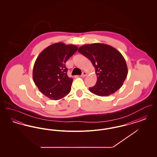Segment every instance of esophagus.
<instances>
[{
  "label": "esophagus",
  "instance_id": "34e87169",
  "mask_svg": "<svg viewBox=\"0 0 157 157\" xmlns=\"http://www.w3.org/2000/svg\"><path fill=\"white\" fill-rule=\"evenodd\" d=\"M86 75H87V73H86V72H83L82 75H81V77H85V76H86Z\"/></svg>",
  "mask_w": 157,
  "mask_h": 157
}]
</instances>
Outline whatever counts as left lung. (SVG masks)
Wrapping results in <instances>:
<instances>
[{
	"label": "left lung",
	"mask_w": 157,
	"mask_h": 157,
	"mask_svg": "<svg viewBox=\"0 0 157 157\" xmlns=\"http://www.w3.org/2000/svg\"><path fill=\"white\" fill-rule=\"evenodd\" d=\"M78 52L88 58L95 67L97 81L90 92L107 97L115 93L124 83L128 75L126 61L115 48L103 44L83 45Z\"/></svg>",
	"instance_id": "1"
}]
</instances>
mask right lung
<instances>
[{
	"label": "right lung",
	"mask_w": 157,
	"mask_h": 157,
	"mask_svg": "<svg viewBox=\"0 0 157 157\" xmlns=\"http://www.w3.org/2000/svg\"><path fill=\"white\" fill-rule=\"evenodd\" d=\"M78 47L58 42L40 53L33 69V79L38 89L51 99L59 100L70 92L73 79L67 75L66 62Z\"/></svg>",
	"instance_id": "obj_1"
}]
</instances>
